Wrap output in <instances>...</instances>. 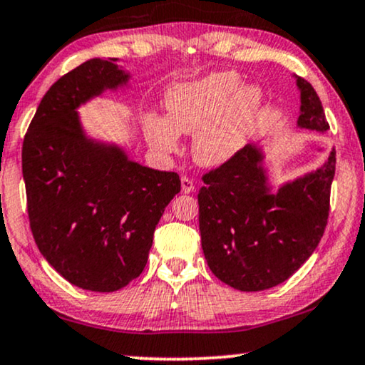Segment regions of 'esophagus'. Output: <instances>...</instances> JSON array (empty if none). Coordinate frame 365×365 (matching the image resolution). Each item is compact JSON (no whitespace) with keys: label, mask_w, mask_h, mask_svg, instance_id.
<instances>
[{"label":"esophagus","mask_w":365,"mask_h":365,"mask_svg":"<svg viewBox=\"0 0 365 365\" xmlns=\"http://www.w3.org/2000/svg\"><path fill=\"white\" fill-rule=\"evenodd\" d=\"M180 180H182V192H183V194H190V192H194V188H195L194 180L185 177V175H183V177Z\"/></svg>","instance_id":"1"}]
</instances>
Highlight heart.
<instances>
[{
    "mask_svg": "<svg viewBox=\"0 0 365 365\" xmlns=\"http://www.w3.org/2000/svg\"><path fill=\"white\" fill-rule=\"evenodd\" d=\"M235 71L207 74L166 93V118L148 113L144 134L160 153L178 148V134H194L192 155L202 166H221L247 146L262 115L265 93Z\"/></svg>",
    "mask_w": 365,
    "mask_h": 365,
    "instance_id": "obj_1",
    "label": "heart"
}]
</instances>
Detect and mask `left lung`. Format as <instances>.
I'll return each mask as SVG.
<instances>
[{
    "mask_svg": "<svg viewBox=\"0 0 365 365\" xmlns=\"http://www.w3.org/2000/svg\"><path fill=\"white\" fill-rule=\"evenodd\" d=\"M302 129H330L314 88L296 78ZM263 155L248 144L227 163L207 171L199 190V230L204 257L219 280L245 292L287 280L313 255L330 214L335 149L322 168L270 194Z\"/></svg>",
    "mask_w": 365,
    "mask_h": 365,
    "instance_id": "1",
    "label": "left lung"
}]
</instances>
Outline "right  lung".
<instances>
[{"label":"right lung","mask_w":365,"mask_h":365,"mask_svg":"<svg viewBox=\"0 0 365 365\" xmlns=\"http://www.w3.org/2000/svg\"><path fill=\"white\" fill-rule=\"evenodd\" d=\"M113 61L90 59L61 76L38 103L21 148L35 245L68 282L95 292L139 277L156 225L180 192L175 171L134 163L83 133L76 108L129 80Z\"/></svg>","instance_id":"1"}]
</instances>
